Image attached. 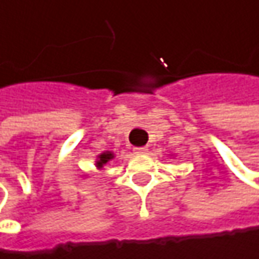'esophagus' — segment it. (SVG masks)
Segmentation results:
<instances>
[{
	"label": "esophagus",
	"mask_w": 259,
	"mask_h": 259,
	"mask_svg": "<svg viewBox=\"0 0 259 259\" xmlns=\"http://www.w3.org/2000/svg\"><path fill=\"white\" fill-rule=\"evenodd\" d=\"M133 152L136 153V154H144V153L147 152V147H135Z\"/></svg>",
	"instance_id": "1"
}]
</instances>
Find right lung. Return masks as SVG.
<instances>
[{
    "label": "right lung",
    "mask_w": 259,
    "mask_h": 259,
    "mask_svg": "<svg viewBox=\"0 0 259 259\" xmlns=\"http://www.w3.org/2000/svg\"><path fill=\"white\" fill-rule=\"evenodd\" d=\"M110 159H113V154L110 152H107V153H103V154H100L99 156V160H98V166L102 167L103 164H106L107 161Z\"/></svg>",
    "instance_id": "1"
}]
</instances>
